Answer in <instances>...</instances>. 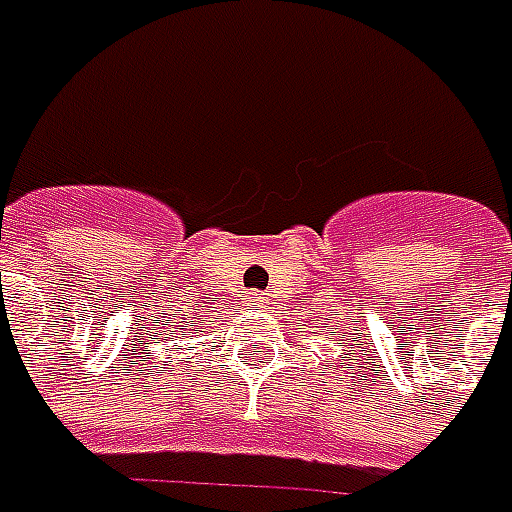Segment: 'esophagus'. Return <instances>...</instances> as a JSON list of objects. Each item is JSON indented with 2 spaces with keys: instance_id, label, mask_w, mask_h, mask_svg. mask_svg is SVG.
Here are the masks:
<instances>
[{
  "instance_id": "obj_1",
  "label": "esophagus",
  "mask_w": 512,
  "mask_h": 512,
  "mask_svg": "<svg viewBox=\"0 0 512 512\" xmlns=\"http://www.w3.org/2000/svg\"><path fill=\"white\" fill-rule=\"evenodd\" d=\"M248 303H250V306H253V308H262V306H264V297L259 295V292H250Z\"/></svg>"
}]
</instances>
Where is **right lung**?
<instances>
[{
  "mask_svg": "<svg viewBox=\"0 0 512 512\" xmlns=\"http://www.w3.org/2000/svg\"><path fill=\"white\" fill-rule=\"evenodd\" d=\"M181 320H184V317H181ZM187 328H190V325H187V322H181V325H176V339H179V336H187ZM170 331H173V328H170ZM162 336H165V342H168V339H170L168 328H165V331H162Z\"/></svg>",
  "mask_w": 512,
  "mask_h": 512,
  "instance_id": "add662e5",
  "label": "right lung"
}]
</instances>
